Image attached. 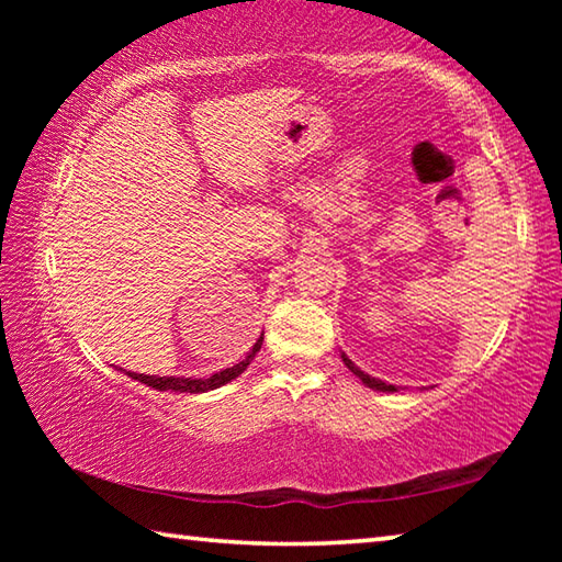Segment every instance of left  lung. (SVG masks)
Returning a JSON list of instances; mask_svg holds the SVG:
<instances>
[{"label": "left lung", "instance_id": "8db88e82", "mask_svg": "<svg viewBox=\"0 0 562 562\" xmlns=\"http://www.w3.org/2000/svg\"><path fill=\"white\" fill-rule=\"evenodd\" d=\"M341 361H345L347 364V369L351 374H357L361 382H364L367 386H372V389H376V392H396V386H392V384H386V382H379V379H374V376H369V374H364L361 372V369L355 364V361H351L347 355H341Z\"/></svg>", "mask_w": 562, "mask_h": 562}]
</instances>
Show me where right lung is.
Instances as JSON below:
<instances>
[{
  "mask_svg": "<svg viewBox=\"0 0 562 562\" xmlns=\"http://www.w3.org/2000/svg\"><path fill=\"white\" fill-rule=\"evenodd\" d=\"M260 347H262V335H260V339H258V341H255L252 351H250V355H247L243 361H237V364L223 369V372H215L213 376H207V379L148 376V374H133V372H128V376H131V379H138V382H144L146 386H154V389H158V392H168V389H170V392H190V394L207 392V389H217V386H223V384L231 382V379L240 376V374L245 372V369H247V364H250V361H252V357L258 355Z\"/></svg>",
  "mask_w": 562,
  "mask_h": 562,
  "instance_id": "right-lung-1",
  "label": "right lung"
}]
</instances>
